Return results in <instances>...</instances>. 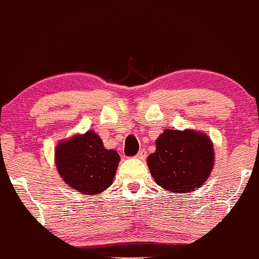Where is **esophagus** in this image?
I'll return each mask as SVG.
<instances>
[{
	"instance_id": "esophagus-1",
	"label": "esophagus",
	"mask_w": 259,
	"mask_h": 259,
	"mask_svg": "<svg viewBox=\"0 0 259 259\" xmlns=\"http://www.w3.org/2000/svg\"><path fill=\"white\" fill-rule=\"evenodd\" d=\"M137 158L142 159V161H144V159L146 158V151H145L144 149L140 150V151L138 152V155H137Z\"/></svg>"
}]
</instances>
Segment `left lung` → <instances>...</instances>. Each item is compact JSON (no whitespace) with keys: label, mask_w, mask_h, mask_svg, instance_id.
I'll list each match as a JSON object with an SVG mask.
<instances>
[{"label":"left lung","mask_w":259,"mask_h":259,"mask_svg":"<svg viewBox=\"0 0 259 259\" xmlns=\"http://www.w3.org/2000/svg\"><path fill=\"white\" fill-rule=\"evenodd\" d=\"M215 163L210 137L194 130H164L156 139L148 167L156 184L174 193L193 192L207 180Z\"/></svg>","instance_id":"left-lung-1"}]
</instances>
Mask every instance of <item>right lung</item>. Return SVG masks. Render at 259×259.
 Wrapping results in <instances>:
<instances>
[{
	"label": "right lung",
	"mask_w": 259,
	"mask_h": 259,
	"mask_svg": "<svg viewBox=\"0 0 259 259\" xmlns=\"http://www.w3.org/2000/svg\"><path fill=\"white\" fill-rule=\"evenodd\" d=\"M120 156L105 149L95 131L61 140L55 149V164L62 180L82 194H98L113 183Z\"/></svg>",
	"instance_id": "right-lung-1"
}]
</instances>
